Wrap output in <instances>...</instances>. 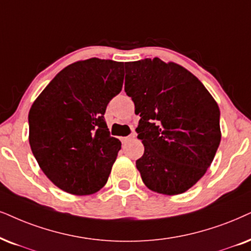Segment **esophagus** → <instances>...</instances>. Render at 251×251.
Listing matches in <instances>:
<instances>
[{
	"mask_svg": "<svg viewBox=\"0 0 251 251\" xmlns=\"http://www.w3.org/2000/svg\"><path fill=\"white\" fill-rule=\"evenodd\" d=\"M135 138V134L134 133H132V134H129L128 136H125V138H123V141H127L129 139H134Z\"/></svg>",
	"mask_w": 251,
	"mask_h": 251,
	"instance_id": "34e87169",
	"label": "esophagus"
}]
</instances>
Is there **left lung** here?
Instances as JSON below:
<instances>
[{
  "label": "left lung",
  "mask_w": 251,
  "mask_h": 251,
  "mask_svg": "<svg viewBox=\"0 0 251 251\" xmlns=\"http://www.w3.org/2000/svg\"><path fill=\"white\" fill-rule=\"evenodd\" d=\"M125 91L140 116L136 160L151 191L179 195L205 175L221 140L220 110L192 73L154 58L125 63Z\"/></svg>",
  "instance_id": "1"
}]
</instances>
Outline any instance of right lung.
Here are the masks:
<instances>
[{
  "label": "right lung",
  "instance_id": "obj_1",
  "mask_svg": "<svg viewBox=\"0 0 251 251\" xmlns=\"http://www.w3.org/2000/svg\"><path fill=\"white\" fill-rule=\"evenodd\" d=\"M124 62L91 58L63 68L28 112V141L40 169L72 195L105 185L120 151L104 113L122 91Z\"/></svg>",
  "mask_w": 251,
  "mask_h": 251
}]
</instances>
